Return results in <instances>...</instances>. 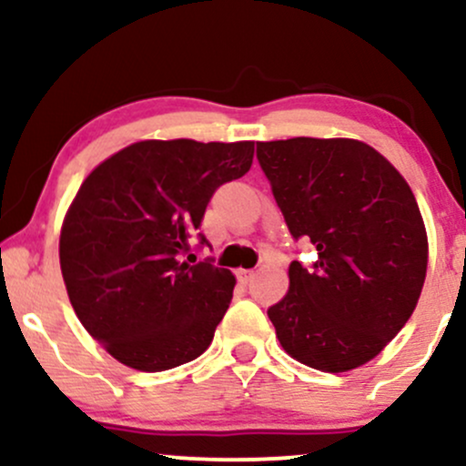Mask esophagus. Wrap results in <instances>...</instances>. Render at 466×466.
<instances>
[{
	"instance_id": "esophagus-1",
	"label": "esophagus",
	"mask_w": 466,
	"mask_h": 466,
	"mask_svg": "<svg viewBox=\"0 0 466 466\" xmlns=\"http://www.w3.org/2000/svg\"><path fill=\"white\" fill-rule=\"evenodd\" d=\"M237 276H238L240 282H249L251 278H254V269H238Z\"/></svg>"
}]
</instances>
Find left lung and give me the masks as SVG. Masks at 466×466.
Here are the masks:
<instances>
[{
	"instance_id": "left-lung-1",
	"label": "left lung",
	"mask_w": 466,
	"mask_h": 466,
	"mask_svg": "<svg viewBox=\"0 0 466 466\" xmlns=\"http://www.w3.org/2000/svg\"><path fill=\"white\" fill-rule=\"evenodd\" d=\"M256 157L296 240L318 249L289 265V291L269 307L293 360L346 372L403 329L427 274V234L408 181L357 140L256 142Z\"/></svg>"
}]
</instances>
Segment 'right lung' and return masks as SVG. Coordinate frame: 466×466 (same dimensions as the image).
Listing matches in <instances>:
<instances>
[{"label": "right lung", "mask_w": 466, "mask_h": 466, "mask_svg": "<svg viewBox=\"0 0 466 466\" xmlns=\"http://www.w3.org/2000/svg\"><path fill=\"white\" fill-rule=\"evenodd\" d=\"M254 142L147 140L92 170L61 229V271L80 324L142 372L197 360L210 346L237 280L199 232L218 186L243 177Z\"/></svg>", "instance_id": "add662e5"}]
</instances>
